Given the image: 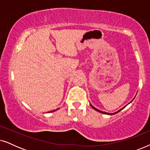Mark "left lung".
Masks as SVG:
<instances>
[{
	"instance_id": "left-lung-1",
	"label": "left lung",
	"mask_w": 150,
	"mask_h": 150,
	"mask_svg": "<svg viewBox=\"0 0 150 150\" xmlns=\"http://www.w3.org/2000/svg\"><path fill=\"white\" fill-rule=\"evenodd\" d=\"M91 107L93 108V109H95L96 110H97V111H98V112H102V113H104V114H108V115H109V113H107V112H102V111H101V110H98V109H97V108H96L95 107H93V106H92V105H91ZM122 109H121V110H122ZM121 110H119V111H117V112H115V113H113V114H116V113H117V112H120ZM110 115H112V114H110Z\"/></svg>"
}]
</instances>
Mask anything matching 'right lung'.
Segmentation results:
<instances>
[{
	"label": "right lung",
	"mask_w": 150,
	"mask_h": 150,
	"mask_svg": "<svg viewBox=\"0 0 150 150\" xmlns=\"http://www.w3.org/2000/svg\"><path fill=\"white\" fill-rule=\"evenodd\" d=\"M52 111H55V110H52ZM52 111H51V112H52Z\"/></svg>",
	"instance_id": "add662e5"
}]
</instances>
